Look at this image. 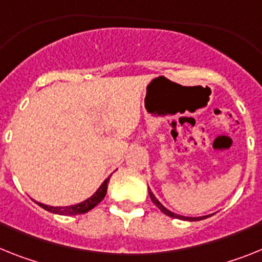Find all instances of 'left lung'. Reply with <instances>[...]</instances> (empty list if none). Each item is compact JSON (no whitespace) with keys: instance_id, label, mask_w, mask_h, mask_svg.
<instances>
[{"instance_id":"left-lung-1","label":"left lung","mask_w":262,"mask_h":262,"mask_svg":"<svg viewBox=\"0 0 262 262\" xmlns=\"http://www.w3.org/2000/svg\"><path fill=\"white\" fill-rule=\"evenodd\" d=\"M149 195H150V199H151V202H153L154 204H156L157 207H158L159 210L162 211L163 213H166L167 216H170V217H175V219H182V220H187V222H198V220H203L206 219V217H210L211 215H206V216H196V217H192V216H183V215H178V213L175 212H171L170 210H167L165 206H163L161 202H159L158 199L156 198V195L151 192V190L149 188ZM213 215V213H212Z\"/></svg>"}]
</instances>
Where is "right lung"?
Masks as SVG:
<instances>
[{
  "label": "right lung",
  "instance_id": "obj_1",
  "mask_svg": "<svg viewBox=\"0 0 262 262\" xmlns=\"http://www.w3.org/2000/svg\"><path fill=\"white\" fill-rule=\"evenodd\" d=\"M112 175H109L108 178L100 185V187L97 188L96 192L90 196L88 199L83 200L80 203L77 204H72V206H66V207H54V206H47V204L39 203V202H36L38 206H40L42 208H45L46 211L52 213H58V215H64V216H74V215H80V213H85L88 211H91L93 207H96L97 204L101 202V200L105 198L106 195V190H108V183L109 179H111Z\"/></svg>",
  "mask_w": 262,
  "mask_h": 262
}]
</instances>
